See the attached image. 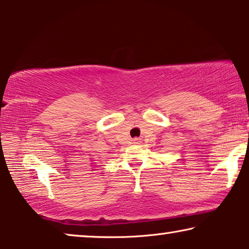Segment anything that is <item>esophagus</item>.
<instances>
[{
  "label": "esophagus",
  "instance_id": "1",
  "mask_svg": "<svg viewBox=\"0 0 249 249\" xmlns=\"http://www.w3.org/2000/svg\"><path fill=\"white\" fill-rule=\"evenodd\" d=\"M133 141H134V143H136V144L141 142V141H140V139H134V140H133Z\"/></svg>",
  "mask_w": 249,
  "mask_h": 249
}]
</instances>
